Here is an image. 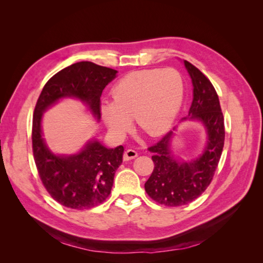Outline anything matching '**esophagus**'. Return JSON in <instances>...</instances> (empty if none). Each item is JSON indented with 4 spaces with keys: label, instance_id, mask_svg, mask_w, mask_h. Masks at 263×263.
Segmentation results:
<instances>
[{
    "label": "esophagus",
    "instance_id": "esophagus-1",
    "mask_svg": "<svg viewBox=\"0 0 263 263\" xmlns=\"http://www.w3.org/2000/svg\"><path fill=\"white\" fill-rule=\"evenodd\" d=\"M138 156L137 151H135L134 149H127L124 153V160H132V159L136 158Z\"/></svg>",
    "mask_w": 263,
    "mask_h": 263
}]
</instances>
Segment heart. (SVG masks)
<instances>
[{
  "mask_svg": "<svg viewBox=\"0 0 263 263\" xmlns=\"http://www.w3.org/2000/svg\"><path fill=\"white\" fill-rule=\"evenodd\" d=\"M184 85L173 68L134 71L115 83L113 101H104L101 114L113 134L121 136L132 118L141 130L157 136L169 128L182 105Z\"/></svg>",
  "mask_w": 263,
  "mask_h": 263,
  "instance_id": "heart-1",
  "label": "heart"
}]
</instances>
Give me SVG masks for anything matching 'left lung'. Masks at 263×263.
I'll use <instances>...</instances> for the list:
<instances>
[{
	"label": "left lung",
	"instance_id": "obj_1",
	"mask_svg": "<svg viewBox=\"0 0 263 263\" xmlns=\"http://www.w3.org/2000/svg\"><path fill=\"white\" fill-rule=\"evenodd\" d=\"M184 65L193 83V102L189 116L204 124L209 141L203 155L189 162H180L171 155L169 145L172 132L148 148L154 154L151 159L155 168L145 183V190L155 202L170 208L193 202L209 187L225 141L224 116L216 90L209 78L192 63L184 60Z\"/></svg>",
	"mask_w": 263,
	"mask_h": 263
}]
</instances>
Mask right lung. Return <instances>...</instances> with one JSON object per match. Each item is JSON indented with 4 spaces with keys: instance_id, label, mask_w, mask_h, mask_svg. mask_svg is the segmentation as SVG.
<instances>
[{
    "instance_id": "add662e5",
    "label": "right lung",
    "mask_w": 263,
    "mask_h": 263,
    "mask_svg": "<svg viewBox=\"0 0 263 263\" xmlns=\"http://www.w3.org/2000/svg\"><path fill=\"white\" fill-rule=\"evenodd\" d=\"M117 71L90 61L73 63L51 77L37 100L31 128V142L36 168L47 192L54 201L72 210H90L110 194L114 176L123 162L124 147L108 149L94 140L80 154L55 156L45 145L41 122L44 110L61 98H78L101 117L104 87Z\"/></svg>"
}]
</instances>
